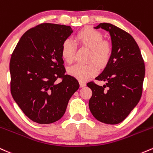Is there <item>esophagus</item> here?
<instances>
[{
  "mask_svg": "<svg viewBox=\"0 0 153 153\" xmlns=\"http://www.w3.org/2000/svg\"><path fill=\"white\" fill-rule=\"evenodd\" d=\"M80 83V86L81 87H84V86H85V85H86V83H85V82H83V81H80L79 82Z\"/></svg>",
  "mask_w": 153,
  "mask_h": 153,
  "instance_id": "34e87169",
  "label": "esophagus"
}]
</instances>
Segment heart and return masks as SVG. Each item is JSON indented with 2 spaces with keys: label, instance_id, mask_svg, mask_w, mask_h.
<instances>
[{
  "label": "heart",
  "instance_id": "b5f03b06",
  "mask_svg": "<svg viewBox=\"0 0 153 153\" xmlns=\"http://www.w3.org/2000/svg\"><path fill=\"white\" fill-rule=\"evenodd\" d=\"M103 36L98 30L85 27L80 30L75 36V41L80 46L90 49L88 61L85 65L76 64L68 69V73L76 79L84 81L94 76L98 72V65L105 68L112 56V46L110 43L103 41ZM75 53V47L70 39L63 41L61 46V55L67 63H72Z\"/></svg>",
  "mask_w": 153,
  "mask_h": 153
}]
</instances>
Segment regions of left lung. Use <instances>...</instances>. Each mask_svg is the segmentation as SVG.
Instances as JSON below:
<instances>
[{
	"instance_id": "8db88e82",
	"label": "left lung",
	"mask_w": 153,
	"mask_h": 153,
	"mask_svg": "<svg viewBox=\"0 0 153 153\" xmlns=\"http://www.w3.org/2000/svg\"><path fill=\"white\" fill-rule=\"evenodd\" d=\"M94 28L109 32L112 51L105 70L95 78L106 84L87 83L92 91L88 106L97 120L114 125L123 121L140 100L145 63L137 42L127 32L110 23H100Z\"/></svg>"
}]
</instances>
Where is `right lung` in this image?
Listing matches in <instances>:
<instances>
[{"instance_id":"1","label":"right lung","mask_w":153,"mask_h":153,"mask_svg":"<svg viewBox=\"0 0 153 153\" xmlns=\"http://www.w3.org/2000/svg\"><path fill=\"white\" fill-rule=\"evenodd\" d=\"M72 33L70 26L42 23L25 32L11 54V95L25 115L36 123L59 120L79 88L78 80L65 75L61 55L62 44Z\"/></svg>"}]
</instances>
